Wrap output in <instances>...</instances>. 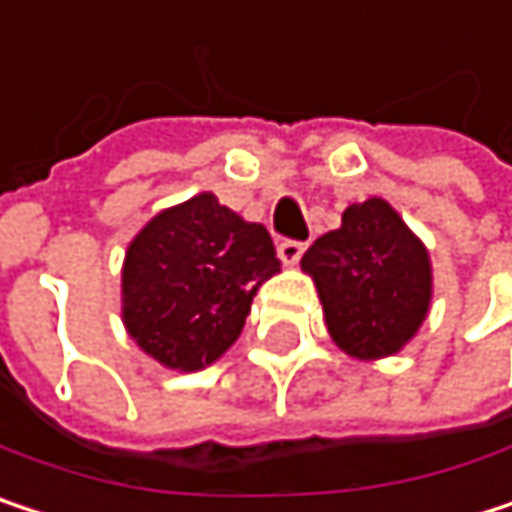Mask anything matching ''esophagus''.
<instances>
[{
	"label": "esophagus",
	"mask_w": 512,
	"mask_h": 512,
	"mask_svg": "<svg viewBox=\"0 0 512 512\" xmlns=\"http://www.w3.org/2000/svg\"><path fill=\"white\" fill-rule=\"evenodd\" d=\"M305 255V243L302 240H281L278 243V257L284 263H299V257Z\"/></svg>",
	"instance_id": "obj_1"
}]
</instances>
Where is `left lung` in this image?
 <instances>
[{"mask_svg": "<svg viewBox=\"0 0 512 512\" xmlns=\"http://www.w3.org/2000/svg\"><path fill=\"white\" fill-rule=\"evenodd\" d=\"M302 269L314 275L329 335L350 356L397 353L427 317V249L382 198L347 207L341 228L302 255Z\"/></svg>", "mask_w": 512, "mask_h": 512, "instance_id": "8db88e82", "label": "left lung"}]
</instances>
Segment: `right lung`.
I'll return each instance as SVG.
<instances>
[{
  "label": "right lung",
  "mask_w": 512,
  "mask_h": 512,
  "mask_svg": "<svg viewBox=\"0 0 512 512\" xmlns=\"http://www.w3.org/2000/svg\"><path fill=\"white\" fill-rule=\"evenodd\" d=\"M281 269L263 225L204 192L154 216L124 260V323L139 347L201 370L243 332L257 287Z\"/></svg>",
  "instance_id": "1"
}]
</instances>
